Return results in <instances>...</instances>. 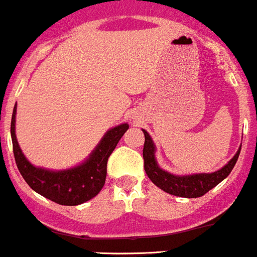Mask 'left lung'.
Returning <instances> with one entry per match:
<instances>
[{
  "label": "left lung",
  "mask_w": 257,
  "mask_h": 257,
  "mask_svg": "<svg viewBox=\"0 0 257 257\" xmlns=\"http://www.w3.org/2000/svg\"><path fill=\"white\" fill-rule=\"evenodd\" d=\"M142 131L145 135L142 155H144V166L146 175L157 187L164 190L167 194L175 195V196L189 197V199L204 196L206 192L214 189L216 185L220 184L222 180H225L230 175L241 151L240 146L235 156L222 169L211 172V174H194L179 176V175L170 174L159 166L156 157H155L156 146H155L154 141H152L151 136L147 134V131H145V130H142Z\"/></svg>",
  "instance_id": "8db88e82"
}]
</instances>
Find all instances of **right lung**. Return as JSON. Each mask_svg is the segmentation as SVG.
<instances>
[{
  "mask_svg": "<svg viewBox=\"0 0 257 257\" xmlns=\"http://www.w3.org/2000/svg\"><path fill=\"white\" fill-rule=\"evenodd\" d=\"M16 105L11 120L14 155L20 174L30 187L46 199L66 206H76L95 197L106 181L107 160L127 131V123L108 130L87 160L72 169L52 171L36 167L25 157L16 139Z\"/></svg>",
  "mask_w": 257,
  "mask_h": 257,
  "instance_id": "1",
  "label": "right lung"
}]
</instances>
